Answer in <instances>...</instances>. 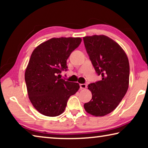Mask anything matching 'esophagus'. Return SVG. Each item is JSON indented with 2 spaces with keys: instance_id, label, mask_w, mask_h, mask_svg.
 Masks as SVG:
<instances>
[{
  "instance_id": "esophagus-1",
  "label": "esophagus",
  "mask_w": 148,
  "mask_h": 148,
  "mask_svg": "<svg viewBox=\"0 0 148 148\" xmlns=\"http://www.w3.org/2000/svg\"><path fill=\"white\" fill-rule=\"evenodd\" d=\"M79 87L81 89H84L86 88L87 85L86 84H79Z\"/></svg>"
}]
</instances>
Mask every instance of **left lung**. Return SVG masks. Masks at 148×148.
Segmentation results:
<instances>
[{"label":"left lung","mask_w":148,"mask_h":148,"mask_svg":"<svg viewBox=\"0 0 148 148\" xmlns=\"http://www.w3.org/2000/svg\"><path fill=\"white\" fill-rule=\"evenodd\" d=\"M89 59L102 79L88 85L92 99L84 108L92 116L101 117L116 108L129 88V62L122 47L105 35L83 38Z\"/></svg>","instance_id":"left-lung-1"}]
</instances>
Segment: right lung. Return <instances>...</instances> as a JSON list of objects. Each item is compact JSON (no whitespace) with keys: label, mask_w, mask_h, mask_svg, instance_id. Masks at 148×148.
<instances>
[{"label":"right lung","mask_w":148,"mask_h":148,"mask_svg":"<svg viewBox=\"0 0 148 148\" xmlns=\"http://www.w3.org/2000/svg\"><path fill=\"white\" fill-rule=\"evenodd\" d=\"M81 42V38H53L32 51L25 79L30 101L44 116L61 115L70 97L78 91L79 84L60 79L58 74L66 71V60Z\"/></svg>","instance_id":"obj_1"}]
</instances>
